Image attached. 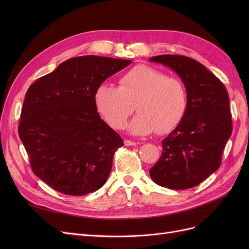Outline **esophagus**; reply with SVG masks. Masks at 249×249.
<instances>
[{"mask_svg": "<svg viewBox=\"0 0 249 249\" xmlns=\"http://www.w3.org/2000/svg\"><path fill=\"white\" fill-rule=\"evenodd\" d=\"M124 144H125V145H127V146L136 145V142H135V141H132V140H129V139H125V140H124Z\"/></svg>", "mask_w": 249, "mask_h": 249, "instance_id": "esophagus-1", "label": "esophagus"}]
</instances>
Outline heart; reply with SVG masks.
Wrapping results in <instances>:
<instances>
[{"label": "heart", "mask_w": 249, "mask_h": 249, "mask_svg": "<svg viewBox=\"0 0 249 249\" xmlns=\"http://www.w3.org/2000/svg\"><path fill=\"white\" fill-rule=\"evenodd\" d=\"M97 111L113 129H124L136 109L139 113L130 124L136 135L172 132L183 122L188 107L187 87L176 77L155 67L140 64L124 72L118 87L102 84L94 93ZM135 108H133V106Z\"/></svg>", "instance_id": "b5f03b06"}]
</instances>
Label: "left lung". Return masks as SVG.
Returning a JSON list of instances; mask_svg holds the SVG:
<instances>
[{"mask_svg":"<svg viewBox=\"0 0 249 249\" xmlns=\"http://www.w3.org/2000/svg\"><path fill=\"white\" fill-rule=\"evenodd\" d=\"M149 61L176 71L189 97L184 120L162 141V155L149 169V176L159 186L189 189L203 182L221 164L232 131L228 90L207 67L189 57L160 55Z\"/></svg>","mask_w":249,"mask_h":249,"instance_id":"8db88e82","label":"left lung"}]
</instances>
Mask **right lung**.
Wrapping results in <instances>:
<instances>
[{"label": "right lung", "mask_w": 249, "mask_h": 249, "mask_svg": "<svg viewBox=\"0 0 249 249\" xmlns=\"http://www.w3.org/2000/svg\"><path fill=\"white\" fill-rule=\"evenodd\" d=\"M131 63L94 55L71 58L29 87L18 135L34 175L54 190L81 196L107 182L124 141L101 118L94 93Z\"/></svg>", "instance_id": "obj_1"}]
</instances>
